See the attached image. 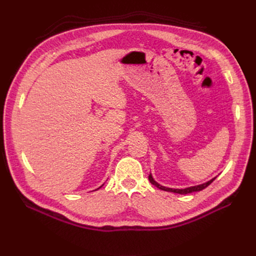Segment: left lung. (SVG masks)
Returning a JSON list of instances; mask_svg holds the SVG:
<instances>
[{
	"label": "left lung",
	"instance_id": "obj_1",
	"mask_svg": "<svg viewBox=\"0 0 256 256\" xmlns=\"http://www.w3.org/2000/svg\"><path fill=\"white\" fill-rule=\"evenodd\" d=\"M148 180H150V182L154 184V186H156L157 188H159V189H161V190H164V191H168V192H174V193H178V194H188V193H192V192H196V191H200V190H203V189H205L206 187H208L209 184H210L214 180H216V177L214 178H212V180H208L207 182H204V184H198V186H193V187H188V188H184V189H172V188H168V187H164V186H161V184H159L157 182H154V180L152 178V174H150V176H148Z\"/></svg>",
	"mask_w": 256,
	"mask_h": 256
}]
</instances>
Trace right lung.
Returning a JSON list of instances; mask_svg holds the SVG:
<instances>
[{
	"instance_id": "obj_1",
	"label": "right lung",
	"mask_w": 256,
	"mask_h": 256,
	"mask_svg": "<svg viewBox=\"0 0 256 256\" xmlns=\"http://www.w3.org/2000/svg\"><path fill=\"white\" fill-rule=\"evenodd\" d=\"M98 189H99V188H98Z\"/></svg>"
}]
</instances>
